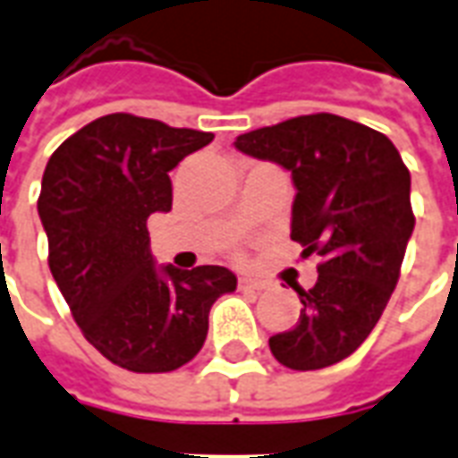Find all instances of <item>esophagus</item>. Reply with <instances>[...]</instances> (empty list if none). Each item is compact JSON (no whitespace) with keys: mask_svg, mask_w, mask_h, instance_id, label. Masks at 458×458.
<instances>
[{"mask_svg":"<svg viewBox=\"0 0 458 458\" xmlns=\"http://www.w3.org/2000/svg\"><path fill=\"white\" fill-rule=\"evenodd\" d=\"M240 289H245V292H262V289L267 287V282H262V279H252V277H240Z\"/></svg>","mask_w":458,"mask_h":458,"instance_id":"obj_1","label":"esophagus"}]
</instances>
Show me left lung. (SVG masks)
<instances>
[{"label": "left lung", "mask_w": 458, "mask_h": 458, "mask_svg": "<svg viewBox=\"0 0 458 458\" xmlns=\"http://www.w3.org/2000/svg\"><path fill=\"white\" fill-rule=\"evenodd\" d=\"M235 147L292 174V240L321 255L317 284L294 287L299 321L269 351L292 370L328 368L370 336L400 279L414 230L410 171L385 134L328 113L240 134Z\"/></svg>", "instance_id": "obj_1"}]
</instances>
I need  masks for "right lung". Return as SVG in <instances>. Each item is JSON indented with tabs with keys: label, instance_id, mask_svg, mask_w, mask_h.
<instances>
[{
	"label": "right lung",
	"instance_id": "obj_1",
	"mask_svg": "<svg viewBox=\"0 0 458 458\" xmlns=\"http://www.w3.org/2000/svg\"><path fill=\"white\" fill-rule=\"evenodd\" d=\"M210 131L114 113L98 117L46 164L38 218L48 267L83 336L131 373H169L203 348L213 301L238 277L218 265L157 267L147 220L171 210L169 171Z\"/></svg>",
	"mask_w": 458,
	"mask_h": 458
}]
</instances>
